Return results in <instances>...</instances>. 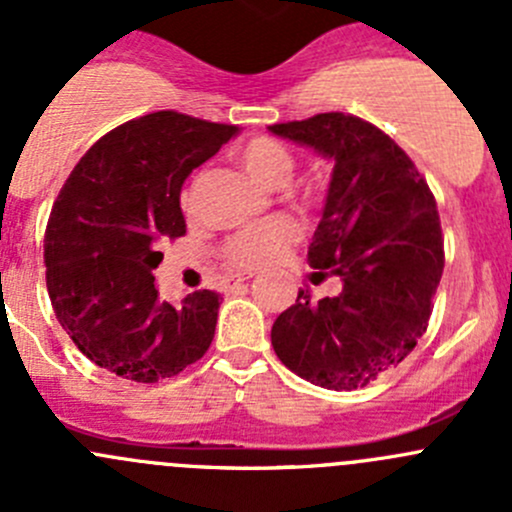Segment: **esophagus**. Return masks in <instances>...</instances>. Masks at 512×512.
I'll list each match as a JSON object with an SVG mask.
<instances>
[{"label": "esophagus", "mask_w": 512, "mask_h": 512, "mask_svg": "<svg viewBox=\"0 0 512 512\" xmlns=\"http://www.w3.org/2000/svg\"><path fill=\"white\" fill-rule=\"evenodd\" d=\"M247 280H252L250 272H237V275L227 277V280H225V289H227V292H230V289H237L240 285H245Z\"/></svg>", "instance_id": "esophagus-1"}]
</instances>
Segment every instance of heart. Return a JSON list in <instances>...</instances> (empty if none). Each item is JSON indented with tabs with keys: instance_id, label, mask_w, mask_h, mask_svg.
Here are the masks:
<instances>
[{
	"instance_id": "b5f03b06",
	"label": "heart",
	"mask_w": 512,
	"mask_h": 512,
	"mask_svg": "<svg viewBox=\"0 0 512 512\" xmlns=\"http://www.w3.org/2000/svg\"><path fill=\"white\" fill-rule=\"evenodd\" d=\"M237 160L242 168L267 188H280L289 180L294 170L292 151L282 141L272 136H255L237 148ZM302 200L317 198V188L312 183L299 185ZM195 188L188 185L180 195L183 210H193ZM297 240V225L287 218H272L265 223L247 225L230 235L223 245V257L227 265L237 270H255V267L270 265L292 242Z\"/></svg>"
}]
</instances>
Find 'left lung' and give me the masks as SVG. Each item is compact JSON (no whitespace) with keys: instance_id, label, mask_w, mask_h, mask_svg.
<instances>
[{"instance_id":"left-lung-1","label":"left lung","mask_w":512,"mask_h":512,"mask_svg":"<svg viewBox=\"0 0 512 512\" xmlns=\"http://www.w3.org/2000/svg\"><path fill=\"white\" fill-rule=\"evenodd\" d=\"M334 160L324 215L307 260L342 277L339 297L297 302L277 317L272 347L302 379L334 391L366 386L414 352L443 275L436 198L414 160L352 113L270 126Z\"/></svg>"}]
</instances>
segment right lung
Returning a JSON list of instances; mask_svg holds the SVG:
<instances>
[{"instance_id":"obj_1","label":"right lung","mask_w":512,"mask_h":512,"mask_svg":"<svg viewBox=\"0 0 512 512\" xmlns=\"http://www.w3.org/2000/svg\"><path fill=\"white\" fill-rule=\"evenodd\" d=\"M237 133L178 111H156L98 138L66 178L44 235L56 319L86 359L138 384L178 376L208 352L213 289L168 304L153 270L160 242L185 235L180 188Z\"/></svg>"}]
</instances>
